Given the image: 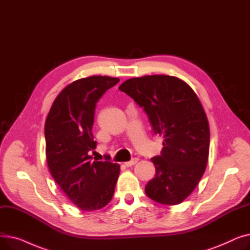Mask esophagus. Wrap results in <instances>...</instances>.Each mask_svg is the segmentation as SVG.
<instances>
[{
    "mask_svg": "<svg viewBox=\"0 0 250 250\" xmlns=\"http://www.w3.org/2000/svg\"><path fill=\"white\" fill-rule=\"evenodd\" d=\"M139 161V158H133L132 160L130 161H127V162H125V165L126 166V167H130V166H133V165H135L137 162Z\"/></svg>",
    "mask_w": 250,
    "mask_h": 250,
    "instance_id": "34e87169",
    "label": "esophagus"
}]
</instances>
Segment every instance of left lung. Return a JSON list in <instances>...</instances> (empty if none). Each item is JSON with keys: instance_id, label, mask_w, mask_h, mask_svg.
Instances as JSON below:
<instances>
[{"instance_id": "obj_1", "label": "left lung", "mask_w": 250, "mask_h": 250, "mask_svg": "<svg viewBox=\"0 0 250 250\" xmlns=\"http://www.w3.org/2000/svg\"><path fill=\"white\" fill-rule=\"evenodd\" d=\"M118 89L145 110L154 134L163 138L161 155L151 159L156 174L146 194L162 205L182 203L198 186L208 158L209 127L200 99L186 82L166 75L128 79Z\"/></svg>"}]
</instances>
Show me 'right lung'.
<instances>
[{"mask_svg":"<svg viewBox=\"0 0 250 250\" xmlns=\"http://www.w3.org/2000/svg\"><path fill=\"white\" fill-rule=\"evenodd\" d=\"M118 78L92 76L79 79L62 90L45 121V154L49 172L79 208L95 211L112 199L121 167L109 161H92L96 148L92 126L102 95Z\"/></svg>","mask_w":250,"mask_h":250,"instance_id":"obj_1","label":"right lung"}]
</instances>
